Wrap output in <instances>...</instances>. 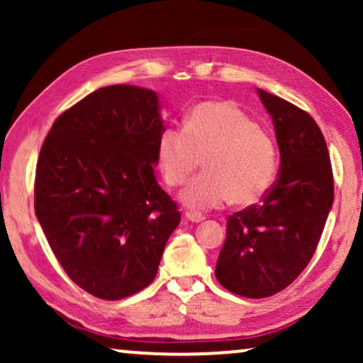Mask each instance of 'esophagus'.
<instances>
[{
  "label": "esophagus",
  "instance_id": "esophagus-1",
  "mask_svg": "<svg viewBox=\"0 0 363 363\" xmlns=\"http://www.w3.org/2000/svg\"><path fill=\"white\" fill-rule=\"evenodd\" d=\"M185 218H186L188 221H191V223H201L203 220H205V216L196 215V213H191V211H186L185 213Z\"/></svg>",
  "mask_w": 363,
  "mask_h": 363
}]
</instances>
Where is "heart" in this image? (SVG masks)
<instances>
[{
    "label": "heart",
    "mask_w": 363,
    "mask_h": 363,
    "mask_svg": "<svg viewBox=\"0 0 363 363\" xmlns=\"http://www.w3.org/2000/svg\"><path fill=\"white\" fill-rule=\"evenodd\" d=\"M158 162L168 185L177 186L200 167L205 172L188 183L180 200L193 211L252 205L276 178L272 138L231 102H203L186 113L183 128L168 127L158 137Z\"/></svg>",
    "instance_id": "1"
}]
</instances>
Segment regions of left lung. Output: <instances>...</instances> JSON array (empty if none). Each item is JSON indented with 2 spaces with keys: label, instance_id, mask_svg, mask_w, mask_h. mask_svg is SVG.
I'll return each instance as SVG.
<instances>
[{
  "label": "left lung",
  "instance_id": "left-lung-1",
  "mask_svg": "<svg viewBox=\"0 0 363 363\" xmlns=\"http://www.w3.org/2000/svg\"><path fill=\"white\" fill-rule=\"evenodd\" d=\"M272 118L279 177L262 198L228 218L216 279L238 296L261 299L291 284L314 256L334 203L327 143L309 113L257 89Z\"/></svg>",
  "mask_w": 363,
  "mask_h": 363
}]
</instances>
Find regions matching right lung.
Segmentation results:
<instances>
[{"instance_id":"obj_1","label":"right lung","mask_w":363,"mask_h":363,"mask_svg":"<svg viewBox=\"0 0 363 363\" xmlns=\"http://www.w3.org/2000/svg\"><path fill=\"white\" fill-rule=\"evenodd\" d=\"M158 94L107 86L57 117L43 143L34 210L67 276L118 301L157 276L180 211L157 183Z\"/></svg>"}]
</instances>
